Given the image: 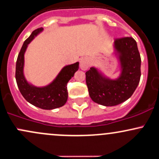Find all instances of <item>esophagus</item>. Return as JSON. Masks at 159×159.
Here are the masks:
<instances>
[{
	"label": "esophagus",
	"instance_id": "1",
	"mask_svg": "<svg viewBox=\"0 0 159 159\" xmlns=\"http://www.w3.org/2000/svg\"><path fill=\"white\" fill-rule=\"evenodd\" d=\"M89 66H90V61L88 58L84 57V58H82L80 61V67L82 69L83 71L87 70L88 69Z\"/></svg>",
	"mask_w": 159,
	"mask_h": 159
}]
</instances>
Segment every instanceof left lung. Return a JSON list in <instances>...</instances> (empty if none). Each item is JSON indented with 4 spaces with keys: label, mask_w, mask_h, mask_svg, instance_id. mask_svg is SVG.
I'll list each match as a JSON object with an SVG mask.
<instances>
[{
    "label": "left lung",
    "mask_w": 159,
    "mask_h": 159,
    "mask_svg": "<svg viewBox=\"0 0 159 159\" xmlns=\"http://www.w3.org/2000/svg\"><path fill=\"white\" fill-rule=\"evenodd\" d=\"M114 48L121 69L117 79L106 78L94 67L85 73L90 98L105 106L118 105L130 98L138 86L141 76V58L135 40L131 37L117 38Z\"/></svg>",
    "instance_id": "obj_1"
}]
</instances>
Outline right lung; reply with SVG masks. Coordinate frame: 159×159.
<instances>
[{"label":"right lung","mask_w":159,"mask_h":159,"mask_svg":"<svg viewBox=\"0 0 159 159\" xmlns=\"http://www.w3.org/2000/svg\"><path fill=\"white\" fill-rule=\"evenodd\" d=\"M42 28L33 31L23 43L16 60V80L20 93L29 103L42 109H53L65 105L68 99L67 83L78 71L79 62L62 68L52 83L42 88L33 86L26 81L23 74L24 54L29 43L37 36Z\"/></svg>","instance_id":"add662e5"}]
</instances>
